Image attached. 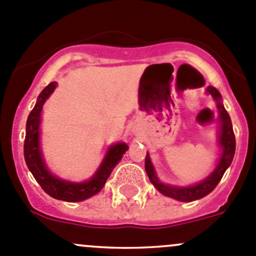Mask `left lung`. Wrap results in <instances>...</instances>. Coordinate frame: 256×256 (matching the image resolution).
Segmentation results:
<instances>
[{"mask_svg":"<svg viewBox=\"0 0 256 256\" xmlns=\"http://www.w3.org/2000/svg\"><path fill=\"white\" fill-rule=\"evenodd\" d=\"M206 92L210 93V94L213 96L214 100H216L218 110H219V113H220L219 143L222 148V154L213 173H212L206 180L193 186L176 188V186H166V184L160 183V182L158 180V178H156V172H154L153 166H152L150 163V158H149L148 154L146 156V172L149 176V180L152 182V184H153V186H156V188L158 189L163 196H170V198L176 199V200L193 202V200H196V199H200L203 198V196H208L209 193H212V192L215 189V186H218V183L220 182V179L222 178V176H224L228 166L232 164V158H234L235 136H234V130H232V120H230V116L228 114L224 106H222V102H220L222 96H220L219 90H218L215 87H213V86H209V87L206 88Z\"/></svg>","mask_w":256,"mask_h":256,"instance_id":"1","label":"left lung"}]
</instances>
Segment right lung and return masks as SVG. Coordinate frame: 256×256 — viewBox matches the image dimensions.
I'll list each match as a JSON object with an SVG mask.
<instances>
[{
    "mask_svg": "<svg viewBox=\"0 0 256 256\" xmlns=\"http://www.w3.org/2000/svg\"><path fill=\"white\" fill-rule=\"evenodd\" d=\"M56 86L57 83L50 82L42 90L41 94L38 96L36 106L27 118L26 138H24V160H26L32 176H34V179L38 182L41 188L48 196L58 199V200L80 202L100 193V189L104 186L108 176L112 173L113 168L122 159L123 154L128 150V146L126 143H118L110 146L107 156L104 158L97 173L90 180L84 182V183H70V182L60 180V179L50 176V172L46 168L41 150H40V117H41L42 107L46 100L52 94Z\"/></svg>",
    "mask_w": 256,
    "mask_h": 256,
    "instance_id": "right-lung-1",
    "label": "right lung"
}]
</instances>
